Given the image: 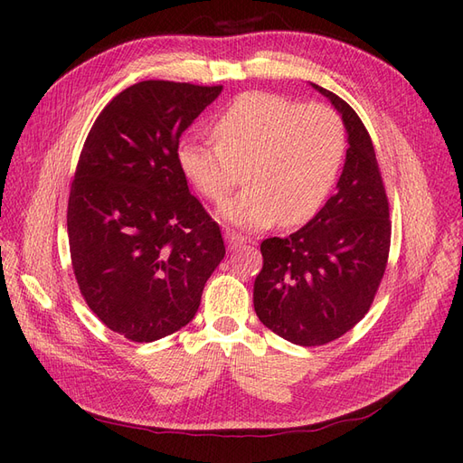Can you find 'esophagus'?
Here are the masks:
<instances>
[{
  "instance_id": "34e87169",
  "label": "esophagus",
  "mask_w": 463,
  "mask_h": 463,
  "mask_svg": "<svg viewBox=\"0 0 463 463\" xmlns=\"http://www.w3.org/2000/svg\"><path fill=\"white\" fill-rule=\"evenodd\" d=\"M223 237H226V243H228V247H232V249L241 247V245L247 243L245 237H241L240 233H235V232H226V233H223Z\"/></svg>"
}]
</instances>
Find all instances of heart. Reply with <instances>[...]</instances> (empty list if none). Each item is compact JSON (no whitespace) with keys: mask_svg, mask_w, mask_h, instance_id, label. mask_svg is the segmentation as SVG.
Segmentation results:
<instances>
[{"mask_svg":"<svg viewBox=\"0 0 463 463\" xmlns=\"http://www.w3.org/2000/svg\"><path fill=\"white\" fill-rule=\"evenodd\" d=\"M216 145L185 141L181 174L210 203H222L245 175L247 189L222 218L243 230L282 220L299 226L325 204L345 156L342 118L325 104H299L272 92H243L210 125Z\"/></svg>","mask_w":463,"mask_h":463,"instance_id":"obj_1","label":"heart"}]
</instances>
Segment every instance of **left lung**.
Segmentation results:
<instances>
[{
    "label": "left lung",
    "mask_w": 463,
    "mask_h": 463,
    "mask_svg": "<svg viewBox=\"0 0 463 463\" xmlns=\"http://www.w3.org/2000/svg\"><path fill=\"white\" fill-rule=\"evenodd\" d=\"M340 111L347 152L338 189L288 237L260 243L257 317L279 338L325 345L352 330L374 301L390 253V208L365 125L340 96L313 85Z\"/></svg>",
    "instance_id": "1"
}]
</instances>
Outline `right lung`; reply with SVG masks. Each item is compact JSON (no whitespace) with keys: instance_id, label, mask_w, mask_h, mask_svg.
I'll use <instances>...</instances> for the list:
<instances>
[{"instance_id":"right-lung-1","label":"right lung","mask_w":463,"mask_h":463,"mask_svg":"<svg viewBox=\"0 0 463 463\" xmlns=\"http://www.w3.org/2000/svg\"><path fill=\"white\" fill-rule=\"evenodd\" d=\"M220 92L137 82L100 111L82 145L67 204L73 274L90 311L131 342L189 325L226 255L177 164L181 133Z\"/></svg>"}]
</instances>
